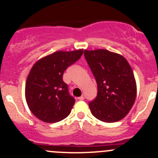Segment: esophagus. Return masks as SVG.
<instances>
[{
  "label": "esophagus",
  "mask_w": 158,
  "mask_h": 158,
  "mask_svg": "<svg viewBox=\"0 0 158 158\" xmlns=\"http://www.w3.org/2000/svg\"><path fill=\"white\" fill-rule=\"evenodd\" d=\"M78 99H79V100H84V99H85V98H84L83 95H82V96L79 97V98H78Z\"/></svg>",
  "instance_id": "esophagus-1"
}]
</instances>
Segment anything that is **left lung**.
Instances as JSON below:
<instances>
[{
	"label": "left lung",
	"instance_id": "1",
	"mask_svg": "<svg viewBox=\"0 0 158 158\" xmlns=\"http://www.w3.org/2000/svg\"><path fill=\"white\" fill-rule=\"evenodd\" d=\"M84 56L98 86L89 104L92 114L108 123L125 117L135 103L137 86L133 71L122 55L103 49L86 50Z\"/></svg>",
	"mask_w": 158,
	"mask_h": 158
}]
</instances>
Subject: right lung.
Returning a JSON list of instances; mask_svg holds the SVG:
<instances>
[{
  "mask_svg": "<svg viewBox=\"0 0 158 158\" xmlns=\"http://www.w3.org/2000/svg\"><path fill=\"white\" fill-rule=\"evenodd\" d=\"M83 49L57 51L38 60L27 76L25 96L31 112L40 120L55 123L66 118L75 104L63 73L79 60Z\"/></svg>",
  "mask_w": 158,
  "mask_h": 158,
  "instance_id": "add662e5",
  "label": "right lung"
}]
</instances>
